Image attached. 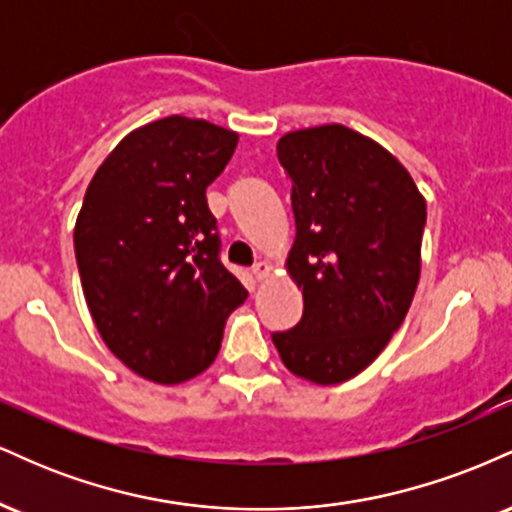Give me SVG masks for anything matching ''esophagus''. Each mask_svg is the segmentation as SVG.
I'll return each mask as SVG.
<instances>
[{"label": "esophagus", "instance_id": "esophagus-1", "mask_svg": "<svg viewBox=\"0 0 512 512\" xmlns=\"http://www.w3.org/2000/svg\"><path fill=\"white\" fill-rule=\"evenodd\" d=\"M267 274H269V264L267 262H257L255 267H252V276H255L257 281H262Z\"/></svg>", "mask_w": 512, "mask_h": 512}]
</instances>
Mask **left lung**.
Wrapping results in <instances>:
<instances>
[{
  "label": "left lung",
  "instance_id": "8db88e82",
  "mask_svg": "<svg viewBox=\"0 0 512 512\" xmlns=\"http://www.w3.org/2000/svg\"><path fill=\"white\" fill-rule=\"evenodd\" d=\"M276 156L291 180L286 264L303 317L272 342L293 375L337 385L368 368L407 317L426 202L395 156L344 125L284 134Z\"/></svg>",
  "mask_w": 512,
  "mask_h": 512
}]
</instances>
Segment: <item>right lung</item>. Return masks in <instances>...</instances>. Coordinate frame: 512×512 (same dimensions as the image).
Listing matches in <instances>:
<instances>
[{"label": "right lung", "mask_w": 512, "mask_h": 512, "mask_svg": "<svg viewBox=\"0 0 512 512\" xmlns=\"http://www.w3.org/2000/svg\"><path fill=\"white\" fill-rule=\"evenodd\" d=\"M238 134L170 115L127 134L96 170L74 228L93 322L129 370L178 385L207 370L248 291L223 267L207 187Z\"/></svg>", "instance_id": "right-lung-1"}]
</instances>
